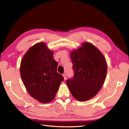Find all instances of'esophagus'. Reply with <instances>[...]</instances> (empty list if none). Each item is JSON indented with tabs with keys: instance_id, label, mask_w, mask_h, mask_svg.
Instances as JSON below:
<instances>
[{
	"instance_id": "obj_1",
	"label": "esophagus",
	"mask_w": 129,
	"mask_h": 129,
	"mask_svg": "<svg viewBox=\"0 0 129 129\" xmlns=\"http://www.w3.org/2000/svg\"><path fill=\"white\" fill-rule=\"evenodd\" d=\"M62 76H63V77H64V80H67V75H66V74H63L62 75Z\"/></svg>"
}]
</instances>
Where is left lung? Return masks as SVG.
<instances>
[{
    "label": "left lung",
    "instance_id": "8db88e82",
    "mask_svg": "<svg viewBox=\"0 0 129 129\" xmlns=\"http://www.w3.org/2000/svg\"><path fill=\"white\" fill-rule=\"evenodd\" d=\"M73 79H68L67 85L77 100L85 102L96 95L106 79L107 64L103 54L92 43H82L79 48L70 53Z\"/></svg>",
    "mask_w": 129,
    "mask_h": 129
}]
</instances>
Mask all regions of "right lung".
<instances>
[{
	"mask_svg": "<svg viewBox=\"0 0 129 129\" xmlns=\"http://www.w3.org/2000/svg\"><path fill=\"white\" fill-rule=\"evenodd\" d=\"M53 52L44 42L35 44L27 51L20 64L21 77L31 97L42 103L55 98L64 77L57 73L58 62Z\"/></svg>",
	"mask_w": 129,
	"mask_h": 129,
	"instance_id": "add662e5",
	"label": "right lung"
}]
</instances>
